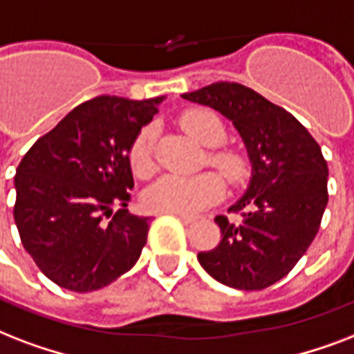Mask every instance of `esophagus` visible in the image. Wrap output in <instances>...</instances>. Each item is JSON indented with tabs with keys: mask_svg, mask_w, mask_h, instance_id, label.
Listing matches in <instances>:
<instances>
[{
	"mask_svg": "<svg viewBox=\"0 0 354 354\" xmlns=\"http://www.w3.org/2000/svg\"><path fill=\"white\" fill-rule=\"evenodd\" d=\"M179 218L183 223H192V221H196V216H190V214H175Z\"/></svg>",
	"mask_w": 354,
	"mask_h": 354,
	"instance_id": "34e87169",
	"label": "esophagus"
}]
</instances>
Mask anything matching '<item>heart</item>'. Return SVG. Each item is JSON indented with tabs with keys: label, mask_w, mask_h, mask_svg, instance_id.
<instances>
[{
	"label": "heart",
	"mask_w": 354,
	"mask_h": 354,
	"mask_svg": "<svg viewBox=\"0 0 354 354\" xmlns=\"http://www.w3.org/2000/svg\"><path fill=\"white\" fill-rule=\"evenodd\" d=\"M180 125L192 138L201 146L216 147L223 144L227 136L221 118L212 111H188L180 118ZM212 166L220 169L231 183H240L245 177V162L234 151H212L208 155ZM129 164L136 177L146 179L155 171L153 158V129L144 127L129 149ZM225 194V185L218 174H205L183 177V175H164L151 185L144 194V205L155 212L169 214H196L203 208L214 205Z\"/></svg>",
	"instance_id": "obj_1"
}]
</instances>
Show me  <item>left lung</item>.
Here are the masks:
<instances>
[{
	"mask_svg": "<svg viewBox=\"0 0 354 354\" xmlns=\"http://www.w3.org/2000/svg\"><path fill=\"white\" fill-rule=\"evenodd\" d=\"M183 97L212 106L238 129L253 164L248 192L216 216L221 242L197 254L216 281L264 290L292 271L310 248L327 207V160L288 111L238 83H212Z\"/></svg>",
	"mask_w": 354,
	"mask_h": 354,
	"instance_id": "8db88e82",
	"label": "left lung"
}]
</instances>
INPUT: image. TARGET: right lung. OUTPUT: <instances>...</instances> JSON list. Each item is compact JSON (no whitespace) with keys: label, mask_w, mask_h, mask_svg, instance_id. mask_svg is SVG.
<instances>
[{"label":"right lung","mask_w":354,"mask_h":354,"mask_svg":"<svg viewBox=\"0 0 354 354\" xmlns=\"http://www.w3.org/2000/svg\"><path fill=\"white\" fill-rule=\"evenodd\" d=\"M162 100L84 101L18 164L15 221L21 243L60 288L100 290L140 259L151 218L125 208L134 186L129 149Z\"/></svg>","instance_id":"obj_1"}]
</instances>
